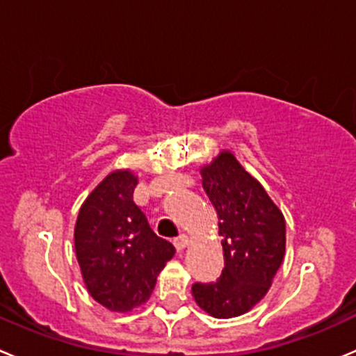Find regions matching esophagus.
<instances>
[{
	"instance_id": "obj_1",
	"label": "esophagus",
	"mask_w": 356,
	"mask_h": 356,
	"mask_svg": "<svg viewBox=\"0 0 356 356\" xmlns=\"http://www.w3.org/2000/svg\"><path fill=\"white\" fill-rule=\"evenodd\" d=\"M188 241H189L188 236H186L184 233H181L179 236L174 238V245H175V248H177V250H182V248L188 245Z\"/></svg>"
}]
</instances>
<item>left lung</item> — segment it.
Listing matches in <instances>:
<instances>
[{
	"mask_svg": "<svg viewBox=\"0 0 356 356\" xmlns=\"http://www.w3.org/2000/svg\"><path fill=\"white\" fill-rule=\"evenodd\" d=\"M203 189L216 207L224 270L216 282L193 284L202 309L216 318L243 315L270 289L285 254V219L268 193L231 153L202 168Z\"/></svg>",
	"mask_w": 356,
	"mask_h": 356,
	"instance_id": "left-lung-1",
	"label": "left lung"
}]
</instances>
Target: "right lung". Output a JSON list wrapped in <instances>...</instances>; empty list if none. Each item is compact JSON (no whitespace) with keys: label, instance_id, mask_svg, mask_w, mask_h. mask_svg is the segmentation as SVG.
<instances>
[{"label":"right lung","instance_id":"right-lung-1","mask_svg":"<svg viewBox=\"0 0 356 356\" xmlns=\"http://www.w3.org/2000/svg\"><path fill=\"white\" fill-rule=\"evenodd\" d=\"M136 186L130 172L109 174L85 200L74 227L86 289L111 312H130L146 302L158 273L175 254L134 202Z\"/></svg>","mask_w":356,"mask_h":356}]
</instances>
